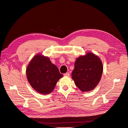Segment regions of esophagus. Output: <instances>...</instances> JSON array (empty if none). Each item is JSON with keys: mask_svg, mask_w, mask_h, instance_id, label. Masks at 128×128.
I'll return each instance as SVG.
<instances>
[{"mask_svg": "<svg viewBox=\"0 0 128 128\" xmlns=\"http://www.w3.org/2000/svg\"><path fill=\"white\" fill-rule=\"evenodd\" d=\"M70 75V74L68 72H67V73L64 74V76H69Z\"/></svg>", "mask_w": 128, "mask_h": 128, "instance_id": "esophagus-1", "label": "esophagus"}]
</instances>
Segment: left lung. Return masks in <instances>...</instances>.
<instances>
[{
    "label": "left lung",
    "instance_id": "1",
    "mask_svg": "<svg viewBox=\"0 0 128 128\" xmlns=\"http://www.w3.org/2000/svg\"><path fill=\"white\" fill-rule=\"evenodd\" d=\"M103 69L100 58L92 53H88L76 60L72 78L81 91H91L100 82Z\"/></svg>",
    "mask_w": 128,
    "mask_h": 128
}]
</instances>
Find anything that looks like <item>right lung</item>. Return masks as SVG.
<instances>
[{"label": "right lung", "mask_w": 128, "mask_h": 128, "mask_svg": "<svg viewBox=\"0 0 128 128\" xmlns=\"http://www.w3.org/2000/svg\"><path fill=\"white\" fill-rule=\"evenodd\" d=\"M26 71L32 87L42 94L51 93L59 79L63 76L50 58L42 54H37L32 59Z\"/></svg>", "instance_id": "obj_1"}]
</instances>
